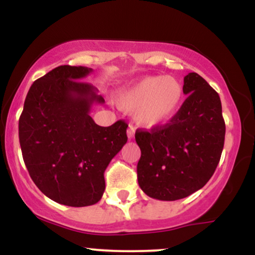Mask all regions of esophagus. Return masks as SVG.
Here are the masks:
<instances>
[{
    "label": "esophagus",
    "mask_w": 255,
    "mask_h": 255,
    "mask_svg": "<svg viewBox=\"0 0 255 255\" xmlns=\"http://www.w3.org/2000/svg\"><path fill=\"white\" fill-rule=\"evenodd\" d=\"M134 134H135V128H134L133 125H129V126H128V129H127L128 139H133Z\"/></svg>",
    "instance_id": "34e87169"
}]
</instances>
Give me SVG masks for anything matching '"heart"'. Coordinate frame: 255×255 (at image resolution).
<instances>
[{"mask_svg": "<svg viewBox=\"0 0 255 255\" xmlns=\"http://www.w3.org/2000/svg\"><path fill=\"white\" fill-rule=\"evenodd\" d=\"M184 98L183 86L172 77H145L119 92L124 109L135 110L139 124L146 127L165 125L176 116Z\"/></svg>", "mask_w": 255, "mask_h": 255, "instance_id": "obj_1", "label": "heart"}]
</instances>
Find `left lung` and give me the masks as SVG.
<instances>
[{
    "instance_id": "8db88e82",
    "label": "left lung",
    "mask_w": 255,
    "mask_h": 255,
    "mask_svg": "<svg viewBox=\"0 0 255 255\" xmlns=\"http://www.w3.org/2000/svg\"><path fill=\"white\" fill-rule=\"evenodd\" d=\"M183 91L188 97L169 124L135 133L141 151L137 182L158 200H178L203 188L223 151L225 124L218 93L197 73L184 77Z\"/></svg>"
}]
</instances>
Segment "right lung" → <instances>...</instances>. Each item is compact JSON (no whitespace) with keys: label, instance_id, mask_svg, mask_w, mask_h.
Returning <instances> with one entry per match:
<instances>
[{"label":"right lung","instance_id":"right-lung-1","mask_svg":"<svg viewBox=\"0 0 255 255\" xmlns=\"http://www.w3.org/2000/svg\"><path fill=\"white\" fill-rule=\"evenodd\" d=\"M92 69L60 66L32 84L19 119V140L28 174L58 204L90 206L101 200L104 171L127 142L124 120L101 127L90 116L104 98L81 79Z\"/></svg>","mask_w":255,"mask_h":255}]
</instances>
